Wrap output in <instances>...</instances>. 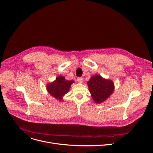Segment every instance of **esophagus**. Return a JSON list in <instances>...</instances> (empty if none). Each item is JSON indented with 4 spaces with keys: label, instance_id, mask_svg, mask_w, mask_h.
I'll use <instances>...</instances> for the list:
<instances>
[{
    "label": "esophagus",
    "instance_id": "esophagus-1",
    "mask_svg": "<svg viewBox=\"0 0 153 153\" xmlns=\"http://www.w3.org/2000/svg\"><path fill=\"white\" fill-rule=\"evenodd\" d=\"M77 81L79 83H83V78H81V77H78L77 78Z\"/></svg>",
    "mask_w": 153,
    "mask_h": 153
}]
</instances>
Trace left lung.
<instances>
[{"mask_svg":"<svg viewBox=\"0 0 153 153\" xmlns=\"http://www.w3.org/2000/svg\"><path fill=\"white\" fill-rule=\"evenodd\" d=\"M88 85L93 100L99 103L105 101L114 91L113 82L95 75L88 82Z\"/></svg>","mask_w":153,"mask_h":153,"instance_id":"1","label":"left lung"}]
</instances>
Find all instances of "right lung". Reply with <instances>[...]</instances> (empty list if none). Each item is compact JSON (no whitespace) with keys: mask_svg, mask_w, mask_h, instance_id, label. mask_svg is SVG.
Wrapping results in <instances>:
<instances>
[{"mask_svg":"<svg viewBox=\"0 0 153 153\" xmlns=\"http://www.w3.org/2000/svg\"><path fill=\"white\" fill-rule=\"evenodd\" d=\"M74 81H68L62 76L56 78L55 81L47 85V91L53 97L62 100V97L67 94Z\"/></svg>","mask_w":153,"mask_h":153,"instance_id":"add662e5","label":"right lung"}]
</instances>
